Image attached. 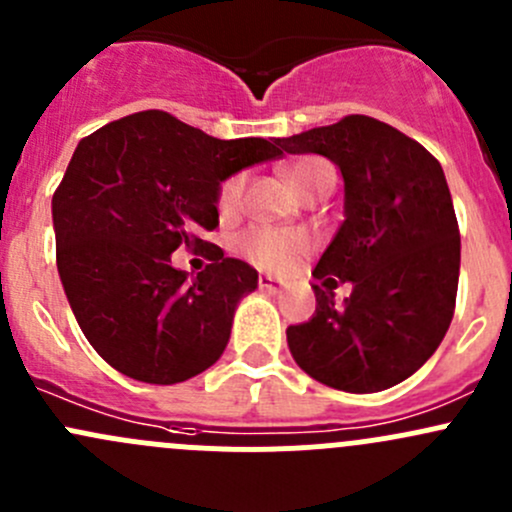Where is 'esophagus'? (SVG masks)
I'll return each mask as SVG.
<instances>
[{"label": "esophagus", "instance_id": "esophagus-1", "mask_svg": "<svg viewBox=\"0 0 512 512\" xmlns=\"http://www.w3.org/2000/svg\"><path fill=\"white\" fill-rule=\"evenodd\" d=\"M257 285H260L262 292H270V294L282 292V287H285L280 280H275V277H270V275H262L260 280H257Z\"/></svg>", "mask_w": 512, "mask_h": 512}]
</instances>
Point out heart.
Masks as SVG:
<instances>
[{
	"label": "heart",
	"mask_w": 512,
	"mask_h": 512,
	"mask_svg": "<svg viewBox=\"0 0 512 512\" xmlns=\"http://www.w3.org/2000/svg\"><path fill=\"white\" fill-rule=\"evenodd\" d=\"M285 175L297 193L304 198L317 193L327 180H337L332 163L319 156H304L285 165ZM247 175L235 173L223 180L218 190V210L223 218H230L240 210L245 195ZM312 247V237L304 230H252L240 237L237 250L255 267L267 272H285L299 257H304Z\"/></svg>",
	"instance_id": "heart-1"
}]
</instances>
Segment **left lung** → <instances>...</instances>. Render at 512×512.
I'll return each instance as SVG.
<instances>
[{
	"mask_svg": "<svg viewBox=\"0 0 512 512\" xmlns=\"http://www.w3.org/2000/svg\"><path fill=\"white\" fill-rule=\"evenodd\" d=\"M285 153H319L344 178V223L314 267L317 312L287 329L299 369L349 394H374L421 369L453 319L461 232L441 163L371 116L280 138ZM339 281H352L344 308Z\"/></svg>",
	"mask_w": 512,
	"mask_h": 512,
	"instance_id": "1",
	"label": "left lung"
}]
</instances>
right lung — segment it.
<instances>
[{
	"mask_svg": "<svg viewBox=\"0 0 512 512\" xmlns=\"http://www.w3.org/2000/svg\"><path fill=\"white\" fill-rule=\"evenodd\" d=\"M275 143L220 141L165 111L81 138L51 200L56 267L81 332L113 369L178 384L220 359L257 272L203 235L218 227L220 183L280 158ZM175 249L209 265L188 281L169 262Z\"/></svg>",
	"mask_w": 512,
	"mask_h": 512,
	"instance_id": "right-lung-1",
	"label": "right lung"
}]
</instances>
